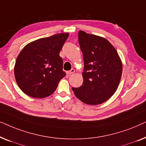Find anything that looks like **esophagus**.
Here are the masks:
<instances>
[{
	"instance_id": "1",
	"label": "esophagus",
	"mask_w": 146,
	"mask_h": 146,
	"mask_svg": "<svg viewBox=\"0 0 146 146\" xmlns=\"http://www.w3.org/2000/svg\"><path fill=\"white\" fill-rule=\"evenodd\" d=\"M74 72H75L74 69H71L70 71L66 72V74H67V76H70V75H71L72 74H73Z\"/></svg>"
}]
</instances>
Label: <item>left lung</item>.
<instances>
[{"label":"left lung","mask_w":146,"mask_h":146,"mask_svg":"<svg viewBox=\"0 0 146 146\" xmlns=\"http://www.w3.org/2000/svg\"><path fill=\"white\" fill-rule=\"evenodd\" d=\"M78 40L84 64V82L80 87L72 88V90L84 104H100L117 89L122 62L113 46L104 38L80 31Z\"/></svg>","instance_id":"left-lung-1"}]
</instances>
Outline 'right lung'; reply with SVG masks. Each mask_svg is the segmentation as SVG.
Masks as SVG:
<instances>
[{
  "label": "right lung",
  "mask_w": 146,
  "mask_h": 146,
  "mask_svg": "<svg viewBox=\"0 0 146 146\" xmlns=\"http://www.w3.org/2000/svg\"><path fill=\"white\" fill-rule=\"evenodd\" d=\"M69 33L42 38L25 46L14 68L15 80L22 91L35 98H43L54 92L66 76L60 51Z\"/></svg>",
  "instance_id": "obj_1"
}]
</instances>
